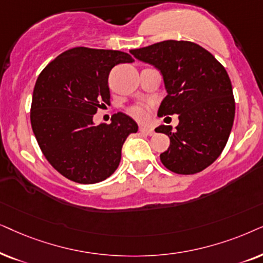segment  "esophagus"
Segmentation results:
<instances>
[{
  "instance_id": "34e87169",
  "label": "esophagus",
  "mask_w": 263,
  "mask_h": 263,
  "mask_svg": "<svg viewBox=\"0 0 263 263\" xmlns=\"http://www.w3.org/2000/svg\"><path fill=\"white\" fill-rule=\"evenodd\" d=\"M139 131H141L142 134L148 135V136H154V135H155V131H154V128L145 127V126H141V127H139Z\"/></svg>"
}]
</instances>
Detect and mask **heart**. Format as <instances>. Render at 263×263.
<instances>
[{"mask_svg": "<svg viewBox=\"0 0 263 263\" xmlns=\"http://www.w3.org/2000/svg\"><path fill=\"white\" fill-rule=\"evenodd\" d=\"M150 107L146 104L137 103L128 108V114L138 121H145L149 118Z\"/></svg>", "mask_w": 263, "mask_h": 263, "instance_id": "1", "label": "heart"}]
</instances>
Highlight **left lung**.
I'll return each instance as SVG.
<instances>
[{
    "label": "left lung",
    "instance_id": "left-lung-1",
    "mask_svg": "<svg viewBox=\"0 0 263 263\" xmlns=\"http://www.w3.org/2000/svg\"><path fill=\"white\" fill-rule=\"evenodd\" d=\"M129 52L163 77L167 96L157 115H179L177 131L166 125L155 128L171 141L160 155L163 166L178 174H195L211 166L229 141L236 110L225 67L187 41H163Z\"/></svg>",
    "mask_w": 263,
    "mask_h": 263
}]
</instances>
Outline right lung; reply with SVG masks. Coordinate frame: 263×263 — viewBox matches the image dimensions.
<instances>
[{
	"label": "right lung",
	"mask_w": 263,
	"mask_h": 263,
	"mask_svg": "<svg viewBox=\"0 0 263 263\" xmlns=\"http://www.w3.org/2000/svg\"><path fill=\"white\" fill-rule=\"evenodd\" d=\"M134 61L124 51L77 47L59 55L38 76L31 126L45 159L67 179L100 183L118 168L122 144L138 125L121 111L110 124L95 126L92 118L110 103L111 68Z\"/></svg>",
	"instance_id": "1"
}]
</instances>
